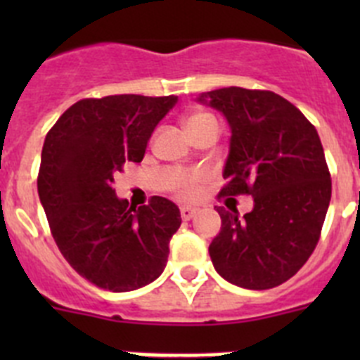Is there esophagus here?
<instances>
[{"mask_svg": "<svg viewBox=\"0 0 360 360\" xmlns=\"http://www.w3.org/2000/svg\"><path fill=\"white\" fill-rule=\"evenodd\" d=\"M196 212H198V209L191 207V205H182V207H180V214H182V219H191L193 216L196 214Z\"/></svg>", "mask_w": 360, "mask_h": 360, "instance_id": "esophagus-1", "label": "esophagus"}]
</instances>
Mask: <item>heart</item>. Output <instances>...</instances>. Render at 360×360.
<instances>
[{"mask_svg":"<svg viewBox=\"0 0 360 360\" xmlns=\"http://www.w3.org/2000/svg\"><path fill=\"white\" fill-rule=\"evenodd\" d=\"M212 119L209 115H203V113H198V115H193L187 119L186 126H191V124L200 122V120H207ZM205 180V174L203 173H195V174H180L178 178V195L184 196V198H195L200 191V184Z\"/></svg>","mask_w":360,"mask_h":360,"instance_id":"b5f03b06","label":"heart"}]
</instances>
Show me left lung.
Listing matches in <instances>:
<instances>
[{
	"label": "left lung",
	"instance_id": "obj_1",
	"mask_svg": "<svg viewBox=\"0 0 360 360\" xmlns=\"http://www.w3.org/2000/svg\"><path fill=\"white\" fill-rule=\"evenodd\" d=\"M231 128L221 195H250L252 211L218 209L221 229L209 245L225 281L249 290L274 288L297 272L316 249L332 180L316 128L274 91L238 86L205 91Z\"/></svg>",
	"mask_w": 360,
	"mask_h": 360
}]
</instances>
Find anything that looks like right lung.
<instances>
[{
  "label": "right lung",
  "mask_w": 360,
  "mask_h": 360,
  "mask_svg": "<svg viewBox=\"0 0 360 360\" xmlns=\"http://www.w3.org/2000/svg\"><path fill=\"white\" fill-rule=\"evenodd\" d=\"M178 97L82 98L59 117L41 153L37 193L66 262L95 287L131 292L164 272L182 218L171 200L129 207L113 189L126 162H141Z\"/></svg>",
  "instance_id": "obj_1"
}]
</instances>
